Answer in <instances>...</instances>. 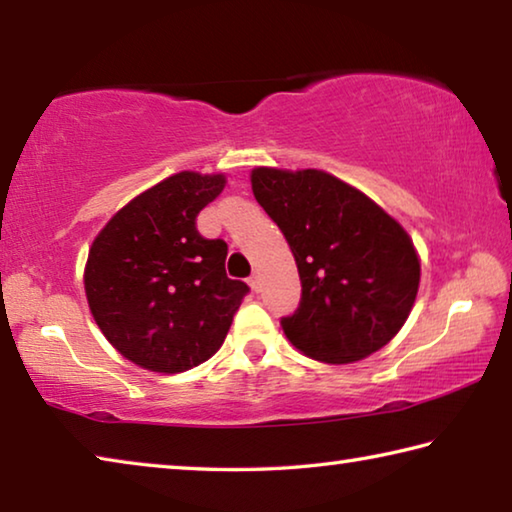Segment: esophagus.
<instances>
[{
    "label": "esophagus",
    "mask_w": 512,
    "mask_h": 512,
    "mask_svg": "<svg viewBox=\"0 0 512 512\" xmlns=\"http://www.w3.org/2000/svg\"><path fill=\"white\" fill-rule=\"evenodd\" d=\"M248 284L253 287V291H259V277L257 275H250L248 277Z\"/></svg>",
    "instance_id": "esophagus-1"
}]
</instances>
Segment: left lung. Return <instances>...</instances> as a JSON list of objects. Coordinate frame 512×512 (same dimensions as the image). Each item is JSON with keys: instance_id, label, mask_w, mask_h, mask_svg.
Instances as JSON below:
<instances>
[{"instance_id": "left-lung-1", "label": "left lung", "mask_w": 512, "mask_h": 512, "mask_svg": "<svg viewBox=\"0 0 512 512\" xmlns=\"http://www.w3.org/2000/svg\"><path fill=\"white\" fill-rule=\"evenodd\" d=\"M253 194L298 264V309L280 325L311 359L359 361L409 318L420 262L404 228L359 189L325 171L259 167Z\"/></svg>"}]
</instances>
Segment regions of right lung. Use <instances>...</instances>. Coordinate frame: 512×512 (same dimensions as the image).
<instances>
[{
    "mask_svg": "<svg viewBox=\"0 0 512 512\" xmlns=\"http://www.w3.org/2000/svg\"><path fill=\"white\" fill-rule=\"evenodd\" d=\"M225 178L180 171L112 216L94 239L85 296L101 332L137 366L185 372L221 348L250 291L225 275L228 244L196 216Z\"/></svg>",
    "mask_w": 512,
    "mask_h": 512,
    "instance_id": "obj_1",
    "label": "right lung"
}]
</instances>
